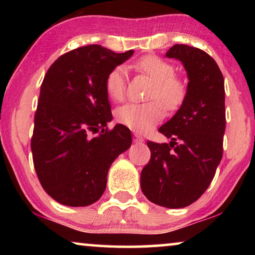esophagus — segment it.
<instances>
[{"label":"esophagus","instance_id":"obj_1","mask_svg":"<svg viewBox=\"0 0 255 255\" xmlns=\"http://www.w3.org/2000/svg\"><path fill=\"white\" fill-rule=\"evenodd\" d=\"M133 139L135 142H142L144 141V138L141 137V135H139L138 133H133Z\"/></svg>","mask_w":255,"mask_h":255}]
</instances>
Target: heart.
<instances>
[{"label":"heart","instance_id":"b5f03b06","mask_svg":"<svg viewBox=\"0 0 255 255\" xmlns=\"http://www.w3.org/2000/svg\"><path fill=\"white\" fill-rule=\"evenodd\" d=\"M134 67L154 81V86L148 95L153 101L147 103L124 104L117 109L116 118L118 123L131 130L146 132L162 120L165 111L161 104L162 103L168 110L177 109L184 101L187 89L182 80L174 76L173 66L155 55H147L139 59ZM125 69L122 66H117L108 73L106 90L110 99L122 101L125 96Z\"/></svg>","mask_w":255,"mask_h":255}]
</instances>
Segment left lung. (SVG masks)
Masks as SVG:
<instances>
[{
  "label": "left lung",
  "mask_w": 255,
  "mask_h": 255,
  "mask_svg": "<svg viewBox=\"0 0 255 255\" xmlns=\"http://www.w3.org/2000/svg\"><path fill=\"white\" fill-rule=\"evenodd\" d=\"M166 57L182 62L189 81L180 109L159 128L169 144L147 141L151 160L141 170L140 187L152 203L180 209L202 196L222 160L224 78L214 59L200 48L176 44Z\"/></svg>",
  "instance_id": "left-lung-1"
}]
</instances>
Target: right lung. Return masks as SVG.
Here are the masks:
<instances>
[{
	"label": "right lung",
	"mask_w": 255,
	"mask_h": 255,
	"mask_svg": "<svg viewBox=\"0 0 255 255\" xmlns=\"http://www.w3.org/2000/svg\"><path fill=\"white\" fill-rule=\"evenodd\" d=\"M87 45L55 60L40 87L31 151L41 187L58 203L87 207L102 196L111 163L132 144L131 131L113 121L106 90L111 69L130 59ZM101 133L92 137L90 133Z\"/></svg>",
	"instance_id": "1"
}]
</instances>
